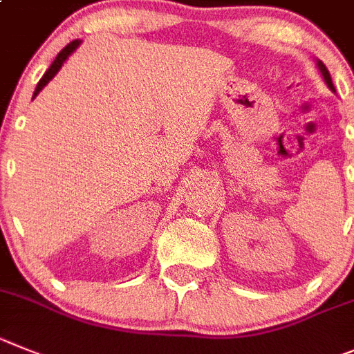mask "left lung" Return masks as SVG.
Wrapping results in <instances>:
<instances>
[{
    "instance_id": "8db88e82",
    "label": "left lung",
    "mask_w": 354,
    "mask_h": 354,
    "mask_svg": "<svg viewBox=\"0 0 354 354\" xmlns=\"http://www.w3.org/2000/svg\"><path fill=\"white\" fill-rule=\"evenodd\" d=\"M316 65H317V68H319L321 75H323V79H324V82H326L328 88H330V90H332L333 93H335V86H333L332 77H330V72H328V68H326V66H324V63H323V62H319V59H317Z\"/></svg>"
}]
</instances>
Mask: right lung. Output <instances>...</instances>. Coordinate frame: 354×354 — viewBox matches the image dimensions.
Wrapping results in <instances>:
<instances>
[{"label": "right lung", "instance_id": "obj_1", "mask_svg": "<svg viewBox=\"0 0 354 354\" xmlns=\"http://www.w3.org/2000/svg\"><path fill=\"white\" fill-rule=\"evenodd\" d=\"M79 46H81V40H72V42H70L68 46H66V47H63V49L59 50V54H58V56H56V59H54V62H53V65H50L49 68H47V72H46V74L42 75V79H40V81H38L37 88H35L33 98L37 97V95L40 93V91L44 90V86H47V84H49V81H50V79H53L54 75L58 74V72H59V68H62V66H63V63H65L66 59H68V56H70V54L74 53V50L77 49Z\"/></svg>", "mask_w": 354, "mask_h": 354}]
</instances>
